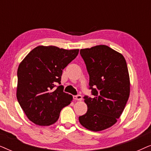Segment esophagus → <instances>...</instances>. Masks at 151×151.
Instances as JSON below:
<instances>
[{"instance_id":"1","label":"esophagus","mask_w":151,"mask_h":151,"mask_svg":"<svg viewBox=\"0 0 151 151\" xmlns=\"http://www.w3.org/2000/svg\"><path fill=\"white\" fill-rule=\"evenodd\" d=\"M73 99L75 100L81 101L82 100V96H80V95H78V96H73Z\"/></svg>"}]
</instances>
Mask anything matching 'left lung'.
I'll return each instance as SVG.
<instances>
[{
    "label": "left lung",
    "mask_w": 151,
    "mask_h": 151,
    "mask_svg": "<svg viewBox=\"0 0 151 151\" xmlns=\"http://www.w3.org/2000/svg\"><path fill=\"white\" fill-rule=\"evenodd\" d=\"M89 75V88L93 98L84 96L87 112L79 117L86 129L101 131L117 122L130 95L127 62L120 53L106 45L80 49Z\"/></svg>",
    "instance_id": "left-lung-1"
}]
</instances>
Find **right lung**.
<instances>
[{
  "label": "right lung",
  "instance_id": "obj_1",
  "mask_svg": "<svg viewBox=\"0 0 151 151\" xmlns=\"http://www.w3.org/2000/svg\"><path fill=\"white\" fill-rule=\"evenodd\" d=\"M79 49L38 46L22 60L18 68L16 97L27 118L39 126L56 122L62 109L73 97L63 92V70L74 60Z\"/></svg>",
  "mask_w": 151,
  "mask_h": 151
}]
</instances>
